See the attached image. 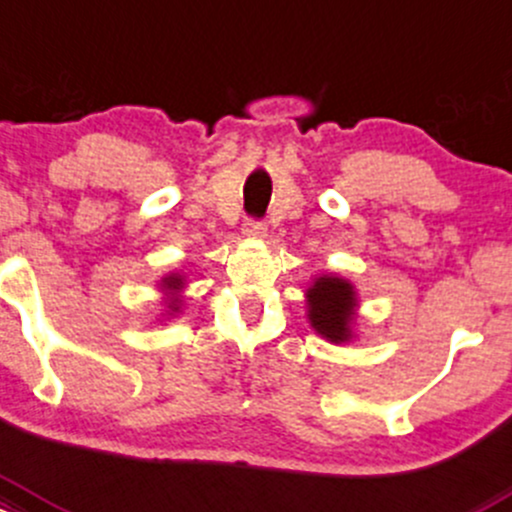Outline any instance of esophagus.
<instances>
[{"label":"esophagus","instance_id":"1","mask_svg":"<svg viewBox=\"0 0 512 512\" xmlns=\"http://www.w3.org/2000/svg\"><path fill=\"white\" fill-rule=\"evenodd\" d=\"M243 233L247 235V238H265V233H267V226L262 221H247L245 223V228H243Z\"/></svg>","mask_w":512,"mask_h":512}]
</instances>
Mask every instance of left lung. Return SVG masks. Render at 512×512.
Segmentation results:
<instances>
[{
    "mask_svg": "<svg viewBox=\"0 0 512 512\" xmlns=\"http://www.w3.org/2000/svg\"><path fill=\"white\" fill-rule=\"evenodd\" d=\"M308 323L320 338L335 345L355 338V308L357 291L347 279L335 274H323L306 291Z\"/></svg>",
    "mask_w": 512,
    "mask_h": 512,
    "instance_id": "left-lung-1",
    "label": "left lung"
}]
</instances>
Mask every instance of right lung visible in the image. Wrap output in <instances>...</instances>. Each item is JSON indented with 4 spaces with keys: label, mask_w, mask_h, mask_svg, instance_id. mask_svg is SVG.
I'll return each mask as SVG.
<instances>
[{
    "label": "right lung",
    "mask_w": 512,
    "mask_h": 512,
    "mask_svg": "<svg viewBox=\"0 0 512 512\" xmlns=\"http://www.w3.org/2000/svg\"><path fill=\"white\" fill-rule=\"evenodd\" d=\"M162 289H167V294H179V291H182V286H184V277L182 274H167L165 279H162ZM179 306H182V299H179V296H170V299H167V308H170L172 313H177L179 311Z\"/></svg>",
    "instance_id": "right-lung-1"
}]
</instances>
